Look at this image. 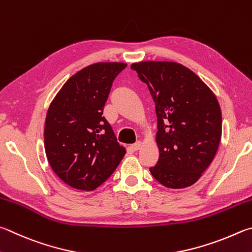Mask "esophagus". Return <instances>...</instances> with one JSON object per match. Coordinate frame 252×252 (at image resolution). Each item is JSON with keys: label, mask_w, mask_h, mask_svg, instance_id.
Returning a JSON list of instances; mask_svg holds the SVG:
<instances>
[{"label": "esophagus", "mask_w": 252, "mask_h": 252, "mask_svg": "<svg viewBox=\"0 0 252 252\" xmlns=\"http://www.w3.org/2000/svg\"><path fill=\"white\" fill-rule=\"evenodd\" d=\"M141 146H142V142L138 141V142H135V143H133V144L131 145V149L133 150V151H138V150H140Z\"/></svg>", "instance_id": "34e87169"}]
</instances>
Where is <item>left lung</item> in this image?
Returning <instances> with one entry per match:
<instances>
[{"mask_svg": "<svg viewBox=\"0 0 252 252\" xmlns=\"http://www.w3.org/2000/svg\"><path fill=\"white\" fill-rule=\"evenodd\" d=\"M155 102L159 158L150 167L168 189H184L202 176L221 138V111L215 94L197 75L181 63H132Z\"/></svg>", "mask_w": 252, "mask_h": 252, "instance_id": "1", "label": "left lung"}]
</instances>
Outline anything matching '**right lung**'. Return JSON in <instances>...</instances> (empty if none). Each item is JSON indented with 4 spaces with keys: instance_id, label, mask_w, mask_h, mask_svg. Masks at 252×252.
I'll return each mask as SVG.
<instances>
[{
    "instance_id": "add662e5",
    "label": "right lung",
    "mask_w": 252,
    "mask_h": 252,
    "mask_svg": "<svg viewBox=\"0 0 252 252\" xmlns=\"http://www.w3.org/2000/svg\"><path fill=\"white\" fill-rule=\"evenodd\" d=\"M123 63H98L77 72L48 109L45 152L56 175L74 189L94 190L116 171L126 154L103 114Z\"/></svg>"
}]
</instances>
